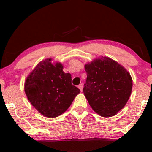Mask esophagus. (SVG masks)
Masks as SVG:
<instances>
[{"instance_id":"34e87169","label":"esophagus","mask_w":152,"mask_h":152,"mask_svg":"<svg viewBox=\"0 0 152 152\" xmlns=\"http://www.w3.org/2000/svg\"><path fill=\"white\" fill-rule=\"evenodd\" d=\"M78 88H79V89H80V91H82V90H83V84H82V83H81V84L78 85Z\"/></svg>"}]
</instances>
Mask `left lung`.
Instances as JSON below:
<instances>
[{
    "mask_svg": "<svg viewBox=\"0 0 152 152\" xmlns=\"http://www.w3.org/2000/svg\"><path fill=\"white\" fill-rule=\"evenodd\" d=\"M87 73L83 88L92 109L102 117L118 114L124 107L132 90V78L119 63L101 56L84 66Z\"/></svg>",
    "mask_w": 152,
    "mask_h": 152,
    "instance_id": "8db88e82",
    "label": "left lung"
}]
</instances>
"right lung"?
Masks as SVG:
<instances>
[{
  "instance_id": "right-lung-1",
  "label": "right lung",
  "mask_w": 152,
  "mask_h": 152,
  "mask_svg": "<svg viewBox=\"0 0 152 152\" xmlns=\"http://www.w3.org/2000/svg\"><path fill=\"white\" fill-rule=\"evenodd\" d=\"M51 58L40 61L31 71L24 83V91L32 106L43 116L55 118L70 107L80 93L71 83V75L64 72L60 62Z\"/></svg>"
}]
</instances>
